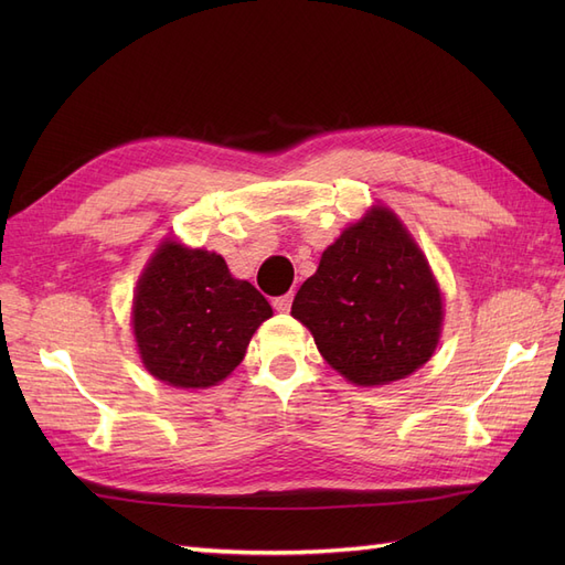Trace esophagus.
I'll return each mask as SVG.
<instances>
[{
  "label": "esophagus",
  "instance_id": "esophagus-1",
  "mask_svg": "<svg viewBox=\"0 0 565 565\" xmlns=\"http://www.w3.org/2000/svg\"><path fill=\"white\" fill-rule=\"evenodd\" d=\"M292 299H295L292 292H287V295H282V297H276V299H273V309L280 311V313H287L289 306H292Z\"/></svg>",
  "mask_w": 565,
  "mask_h": 565
}]
</instances>
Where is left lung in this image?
I'll return each instance as SVG.
<instances>
[{"label":"left lung","instance_id":"left-lung-1","mask_svg":"<svg viewBox=\"0 0 565 565\" xmlns=\"http://www.w3.org/2000/svg\"><path fill=\"white\" fill-rule=\"evenodd\" d=\"M320 355L355 386L405 380L434 355L443 297L424 252L388 207H372L322 252L292 303Z\"/></svg>","mask_w":565,"mask_h":565}]
</instances>
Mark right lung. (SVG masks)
Here are the masks:
<instances>
[{"label":"right lung","instance_id":"right-lung-1","mask_svg":"<svg viewBox=\"0 0 565 565\" xmlns=\"http://www.w3.org/2000/svg\"><path fill=\"white\" fill-rule=\"evenodd\" d=\"M273 316L224 256L164 241L136 285L131 324L152 377L177 388H207L243 363L249 339Z\"/></svg>","mask_w":565,"mask_h":565}]
</instances>
